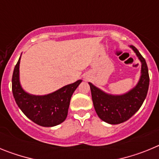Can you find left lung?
<instances>
[{
	"label": "left lung",
	"instance_id": "1",
	"mask_svg": "<svg viewBox=\"0 0 159 159\" xmlns=\"http://www.w3.org/2000/svg\"><path fill=\"white\" fill-rule=\"evenodd\" d=\"M130 47L142 63L141 76L134 88L123 95H114L105 93L89 83L95 111L102 121L110 124L122 123L134 116L143 105L148 92L150 78L145 59L134 46Z\"/></svg>",
	"mask_w": 159,
	"mask_h": 159
}]
</instances>
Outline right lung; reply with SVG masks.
Listing matches in <instances>:
<instances>
[{
  "label": "right lung",
  "instance_id": "right-lung-1",
  "mask_svg": "<svg viewBox=\"0 0 159 159\" xmlns=\"http://www.w3.org/2000/svg\"><path fill=\"white\" fill-rule=\"evenodd\" d=\"M20 57L14 67L12 79V94L20 109L32 122L42 127H54L63 123L67 118L71 95L82 80L66 85L51 94L31 95L25 92L20 84Z\"/></svg>",
  "mask_w": 159,
  "mask_h": 159
}]
</instances>
